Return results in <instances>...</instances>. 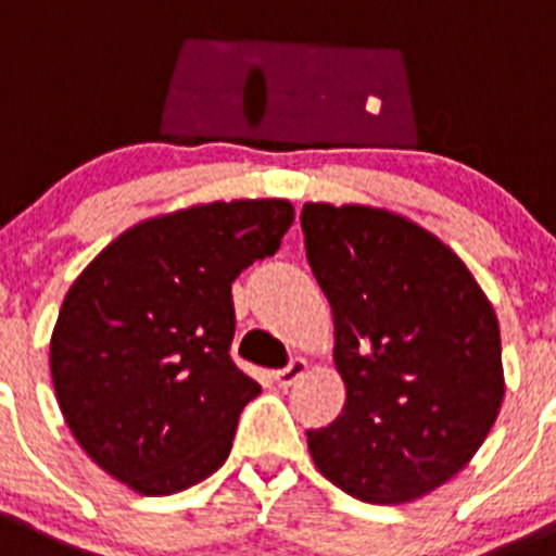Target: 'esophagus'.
I'll list each match as a JSON object with an SVG mask.
<instances>
[{"label":"esophagus","instance_id":"34e87169","mask_svg":"<svg viewBox=\"0 0 556 556\" xmlns=\"http://www.w3.org/2000/svg\"><path fill=\"white\" fill-rule=\"evenodd\" d=\"M304 372H307V362H304V359H293L288 367H282V370L274 372V381H277L279 387H293V383L299 381V378H302Z\"/></svg>","mask_w":556,"mask_h":556}]
</instances>
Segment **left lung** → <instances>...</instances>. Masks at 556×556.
<instances>
[{
	"mask_svg": "<svg viewBox=\"0 0 556 556\" xmlns=\"http://www.w3.org/2000/svg\"><path fill=\"white\" fill-rule=\"evenodd\" d=\"M307 261L334 315L342 414L307 430L315 466L370 505L458 475L505 397L496 313L458 254L383 207L307 202Z\"/></svg>",
	"mask_w": 556,
	"mask_h": 556,
	"instance_id": "left-lung-1",
	"label": "left lung"
}]
</instances>
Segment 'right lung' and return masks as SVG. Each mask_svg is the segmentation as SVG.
<instances>
[{"instance_id":"1","label":"right lung","mask_w":556,"mask_h":556,"mask_svg":"<svg viewBox=\"0 0 556 556\" xmlns=\"http://www.w3.org/2000/svg\"><path fill=\"white\" fill-rule=\"evenodd\" d=\"M288 200L191 205L114 238L79 274L51 334L67 428L114 480L169 496L227 460L261 383L230 359L232 279L279 249Z\"/></svg>"}]
</instances>
